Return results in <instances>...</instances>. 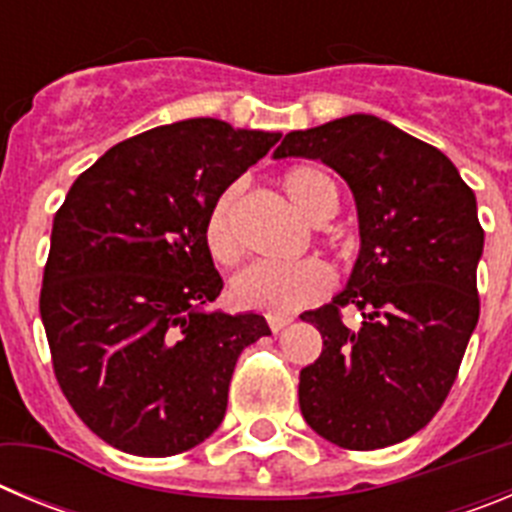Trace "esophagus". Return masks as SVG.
Segmentation results:
<instances>
[{"mask_svg": "<svg viewBox=\"0 0 512 512\" xmlns=\"http://www.w3.org/2000/svg\"><path fill=\"white\" fill-rule=\"evenodd\" d=\"M266 323H269V328L274 330V333H279V330H284L289 323H292V318H289V315H269Z\"/></svg>", "mask_w": 512, "mask_h": 512, "instance_id": "34e87169", "label": "esophagus"}]
</instances>
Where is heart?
Returning a JSON list of instances; mask_svg holds the SVG:
<instances>
[{
  "label": "heart",
  "mask_w": 512,
  "mask_h": 512,
  "mask_svg": "<svg viewBox=\"0 0 512 512\" xmlns=\"http://www.w3.org/2000/svg\"><path fill=\"white\" fill-rule=\"evenodd\" d=\"M289 202L312 223H323L338 210V187L318 166H297L282 179ZM235 189L215 200L205 223V241L212 259L228 264L238 253L233 225ZM333 287V274L323 261H251L230 279V297L246 310H264L271 315L295 312L300 307L323 300Z\"/></svg>",
  "instance_id": "obj_1"
}]
</instances>
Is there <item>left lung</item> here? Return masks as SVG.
Wrapping results in <instances>:
<instances>
[{"label":"left lung","instance_id":"obj_1","mask_svg":"<svg viewBox=\"0 0 512 512\" xmlns=\"http://www.w3.org/2000/svg\"><path fill=\"white\" fill-rule=\"evenodd\" d=\"M287 156L320 158L346 179L361 238L346 289L302 315L323 336L300 372L302 418L341 449H384L441 410L477 328V200L438 148L374 115L292 130L274 151ZM348 304L359 329L342 323Z\"/></svg>","mask_w":512,"mask_h":512}]
</instances>
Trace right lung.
<instances>
[{
    "instance_id": "right-lung-1",
    "label": "right lung",
    "mask_w": 512,
    "mask_h": 512,
    "mask_svg": "<svg viewBox=\"0 0 512 512\" xmlns=\"http://www.w3.org/2000/svg\"><path fill=\"white\" fill-rule=\"evenodd\" d=\"M282 133L215 117L122 140L53 217L40 318L63 395L89 431L135 456L194 449L223 423L241 351L264 315L210 310L223 289L212 205Z\"/></svg>"
}]
</instances>
